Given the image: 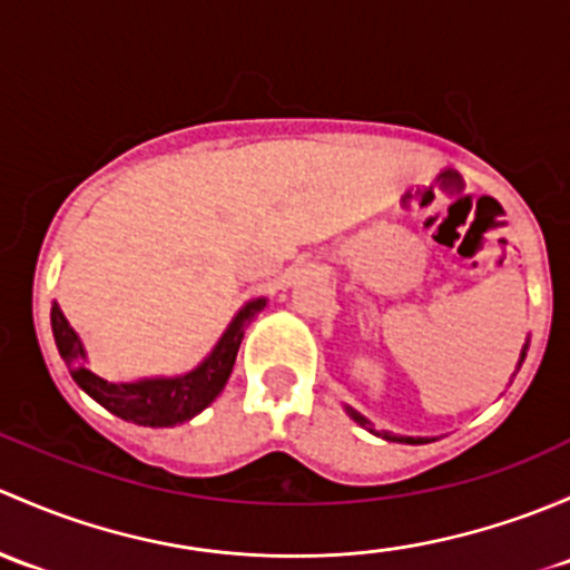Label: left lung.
Instances as JSON below:
<instances>
[{
	"mask_svg": "<svg viewBox=\"0 0 570 570\" xmlns=\"http://www.w3.org/2000/svg\"><path fill=\"white\" fill-rule=\"evenodd\" d=\"M527 348H530V337H527L524 348H521V356H519V365H515V371H519V367H521V362H524V356H527ZM343 409H345V414H348L351 420L356 422V425H362V428H365V431H371L373 436H381V439H386V442H401V444H428V442H433L431 436H401V433H390V431H375V428H373V422L367 420L365 414H360V412H356V409H351L348 403H343Z\"/></svg>",
	"mask_w": 570,
	"mask_h": 570,
	"instance_id": "1",
	"label": "left lung"
}]
</instances>
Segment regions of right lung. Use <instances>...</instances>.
I'll return each instance as SVG.
<instances>
[{
  "label": "right lung",
  "mask_w": 570,
  "mask_h": 570,
  "mask_svg": "<svg viewBox=\"0 0 570 570\" xmlns=\"http://www.w3.org/2000/svg\"><path fill=\"white\" fill-rule=\"evenodd\" d=\"M266 296L249 298L233 315V321L216 340L214 348L208 351V356L197 367L178 375H148V379L134 381H107L96 375L85 343L76 334V328L68 324L66 313L57 302L51 304V332H55L57 351H60L68 373L92 401L101 403L107 412L120 416V420L134 422V425L173 428L189 422L191 416H197L219 397L227 379H230L233 365H236L244 328L266 307Z\"/></svg>",
  "instance_id": "1"
}]
</instances>
